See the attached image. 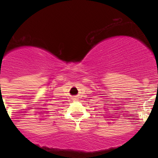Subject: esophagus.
<instances>
[{
  "mask_svg": "<svg viewBox=\"0 0 158 158\" xmlns=\"http://www.w3.org/2000/svg\"><path fill=\"white\" fill-rule=\"evenodd\" d=\"M77 100V97H74V100Z\"/></svg>",
  "mask_w": 158,
  "mask_h": 158,
  "instance_id": "34e87169",
  "label": "esophagus"
}]
</instances>
